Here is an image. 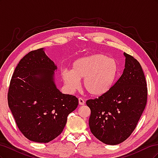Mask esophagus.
Here are the masks:
<instances>
[{"mask_svg": "<svg viewBox=\"0 0 158 158\" xmlns=\"http://www.w3.org/2000/svg\"><path fill=\"white\" fill-rule=\"evenodd\" d=\"M78 103H79V105H80V106H84V103H85L84 99L82 98H80L78 99Z\"/></svg>", "mask_w": 158, "mask_h": 158, "instance_id": "esophagus-1", "label": "esophagus"}]
</instances>
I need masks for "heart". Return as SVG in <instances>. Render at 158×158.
I'll return each mask as SVG.
<instances>
[{
  "label": "heart",
  "mask_w": 158,
  "mask_h": 158,
  "mask_svg": "<svg viewBox=\"0 0 158 158\" xmlns=\"http://www.w3.org/2000/svg\"><path fill=\"white\" fill-rule=\"evenodd\" d=\"M118 65L113 59L102 54L81 57L72 64V70H61L64 82L71 92L79 87L80 80L84 79V89L95 97L109 93L115 82Z\"/></svg>",
  "instance_id": "b5f03b06"
}]
</instances>
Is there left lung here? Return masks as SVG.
I'll use <instances>...</instances> for the list:
<instances>
[{
	"mask_svg": "<svg viewBox=\"0 0 158 158\" xmlns=\"http://www.w3.org/2000/svg\"><path fill=\"white\" fill-rule=\"evenodd\" d=\"M123 73L111 91L86 105L91 110L90 131L99 140L116 145L127 140L135 130L147 102V84L139 62L124 52Z\"/></svg>",
	"mask_w": 158,
	"mask_h": 158,
	"instance_id": "8db88e82",
	"label": "left lung"
}]
</instances>
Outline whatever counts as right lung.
Segmentation results:
<instances>
[{"mask_svg": "<svg viewBox=\"0 0 158 158\" xmlns=\"http://www.w3.org/2000/svg\"><path fill=\"white\" fill-rule=\"evenodd\" d=\"M56 69L41 48L23 56L12 76L8 106L19 130L31 141L47 143L55 139L78 107L77 98L57 89Z\"/></svg>", "mask_w": 158, "mask_h": 158, "instance_id": "1", "label": "right lung"}]
</instances>
